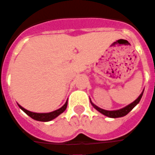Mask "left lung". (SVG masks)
<instances>
[{
	"instance_id": "8db88e82",
	"label": "left lung",
	"mask_w": 155,
	"mask_h": 155,
	"mask_svg": "<svg viewBox=\"0 0 155 155\" xmlns=\"http://www.w3.org/2000/svg\"><path fill=\"white\" fill-rule=\"evenodd\" d=\"M143 91L142 93L139 96V97L137 98V100H135L134 102H133L132 104H129V105L125 107L121 108V109L116 110H106L101 109V108L98 107L96 105H95L92 101L90 102H91V104H92V105L93 106V107L96 110H97L99 112L103 114L104 115L109 117L116 118V117H123V116H125L126 114H129V112H130L131 110H133V108H134L135 107L139 104V102L140 101L141 98H142V96H143Z\"/></svg>"
}]
</instances>
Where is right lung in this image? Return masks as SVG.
Returning <instances> with one entry per match:
<instances>
[{"mask_svg":"<svg viewBox=\"0 0 155 155\" xmlns=\"http://www.w3.org/2000/svg\"><path fill=\"white\" fill-rule=\"evenodd\" d=\"M18 106L19 107V108H20L21 110H23L27 115L30 116L31 118L39 121H51L52 119L55 118L56 117H58L59 114H61L65 110L67 109V100L61 108H59V109L56 110H54V111L52 112H49V113H34V112L29 111V110H26L25 108L22 107H21L19 104H18Z\"/></svg>","mask_w":155,"mask_h":155,"instance_id":"add662e5","label":"right lung"}]
</instances>
